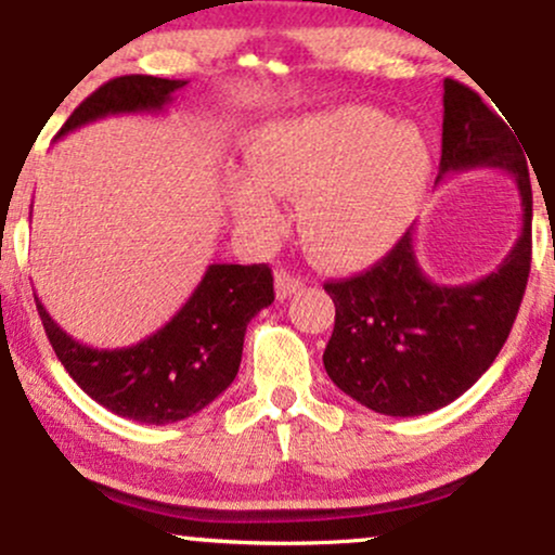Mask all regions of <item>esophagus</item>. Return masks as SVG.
<instances>
[{"label": "esophagus", "mask_w": 555, "mask_h": 555, "mask_svg": "<svg viewBox=\"0 0 555 555\" xmlns=\"http://www.w3.org/2000/svg\"><path fill=\"white\" fill-rule=\"evenodd\" d=\"M302 289V279L295 276V273L289 271H276V297L279 299H286L292 295H297V292Z\"/></svg>", "instance_id": "obj_1"}]
</instances>
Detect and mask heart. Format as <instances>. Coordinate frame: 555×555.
<instances>
[{
    "mask_svg": "<svg viewBox=\"0 0 555 555\" xmlns=\"http://www.w3.org/2000/svg\"><path fill=\"white\" fill-rule=\"evenodd\" d=\"M253 177L234 184L247 232L279 224L276 195L299 197V232L323 266H360L384 253L428 190L433 154L415 125L371 106H339L273 125L250 151Z\"/></svg>",
    "mask_w": 555,
    "mask_h": 555,
    "instance_id": "obj_1",
    "label": "heart"
}]
</instances>
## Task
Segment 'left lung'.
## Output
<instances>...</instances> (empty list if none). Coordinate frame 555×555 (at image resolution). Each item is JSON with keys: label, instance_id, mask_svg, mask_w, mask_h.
<instances>
[{"label": "left lung", "instance_id": "left-lung-1", "mask_svg": "<svg viewBox=\"0 0 555 555\" xmlns=\"http://www.w3.org/2000/svg\"><path fill=\"white\" fill-rule=\"evenodd\" d=\"M512 125V122H508ZM460 80H443L446 175L480 167L517 177L521 232L495 271L475 284L441 286L420 269L406 232L373 269L326 282L336 305L323 352L328 378L367 410L428 415L460 399L499 358L525 297L532 260V188L517 132Z\"/></svg>", "mask_w": 555, "mask_h": 555}]
</instances>
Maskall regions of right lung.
I'll list each match as a JSON object with an SVG mask.
<instances>
[{
    "label": "right lung",
    "instance_id": "1",
    "mask_svg": "<svg viewBox=\"0 0 555 555\" xmlns=\"http://www.w3.org/2000/svg\"><path fill=\"white\" fill-rule=\"evenodd\" d=\"M188 80L122 75L93 91L69 114L60 135L112 114L164 112ZM273 302L266 263H214L167 326L119 349H95L56 326L36 297L38 315L56 358L93 401L114 415L167 425L208 406L240 371L247 323Z\"/></svg>",
    "mask_w": 555,
    "mask_h": 555
}]
</instances>
